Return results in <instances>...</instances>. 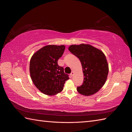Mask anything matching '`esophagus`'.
I'll list each match as a JSON object with an SVG mask.
<instances>
[{"instance_id":"1","label":"esophagus","mask_w":132,"mask_h":132,"mask_svg":"<svg viewBox=\"0 0 132 132\" xmlns=\"http://www.w3.org/2000/svg\"><path fill=\"white\" fill-rule=\"evenodd\" d=\"M74 71H72V72H71V73H70V77H72L74 75Z\"/></svg>"}]
</instances>
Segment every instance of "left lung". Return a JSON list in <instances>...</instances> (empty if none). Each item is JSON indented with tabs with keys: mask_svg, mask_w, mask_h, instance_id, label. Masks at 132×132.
Segmentation results:
<instances>
[{
	"mask_svg": "<svg viewBox=\"0 0 132 132\" xmlns=\"http://www.w3.org/2000/svg\"><path fill=\"white\" fill-rule=\"evenodd\" d=\"M69 51L80 60L84 73L82 84L77 87L79 94L84 96L95 94L105 84L109 73V65L102 51L89 44L73 45Z\"/></svg>",
	"mask_w": 132,
	"mask_h": 132,
	"instance_id": "8db88e82",
	"label": "left lung"
}]
</instances>
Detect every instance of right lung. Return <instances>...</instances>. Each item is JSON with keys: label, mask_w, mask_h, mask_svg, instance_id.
I'll use <instances>...</instances> for the list:
<instances>
[{"label": "right lung", "mask_w": 132, "mask_h": 132, "mask_svg": "<svg viewBox=\"0 0 132 132\" xmlns=\"http://www.w3.org/2000/svg\"><path fill=\"white\" fill-rule=\"evenodd\" d=\"M65 48V46L47 45L33 54L30 62L31 78L36 87L43 94L52 96L61 93L69 79L64 68L58 65Z\"/></svg>", "instance_id": "add662e5"}]
</instances>
